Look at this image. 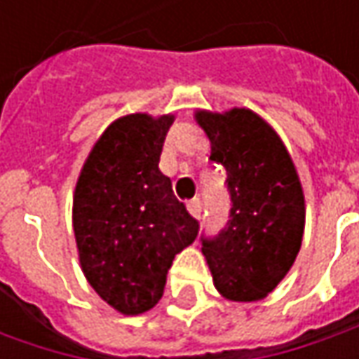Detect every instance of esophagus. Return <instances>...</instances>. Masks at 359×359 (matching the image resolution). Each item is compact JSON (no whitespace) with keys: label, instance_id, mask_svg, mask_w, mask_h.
Listing matches in <instances>:
<instances>
[{"label":"esophagus","instance_id":"obj_1","mask_svg":"<svg viewBox=\"0 0 359 359\" xmlns=\"http://www.w3.org/2000/svg\"><path fill=\"white\" fill-rule=\"evenodd\" d=\"M187 212L194 215L196 219L201 215V200L200 198H194L191 201H187Z\"/></svg>","mask_w":359,"mask_h":359}]
</instances>
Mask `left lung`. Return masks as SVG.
I'll list each match as a JSON object with an SVG mask.
<instances>
[{"label": "left lung", "instance_id": "8db88e82", "mask_svg": "<svg viewBox=\"0 0 359 359\" xmlns=\"http://www.w3.org/2000/svg\"><path fill=\"white\" fill-rule=\"evenodd\" d=\"M212 156L228 172V228L203 240L215 290L229 302H259L285 278L302 248L306 200L278 131L248 107L196 109Z\"/></svg>", "mask_w": 359, "mask_h": 359}]
</instances>
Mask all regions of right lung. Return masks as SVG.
I'll return each instance as SVG.
<instances>
[{
    "label": "right lung",
    "instance_id": "right-lung-1",
    "mask_svg": "<svg viewBox=\"0 0 359 359\" xmlns=\"http://www.w3.org/2000/svg\"><path fill=\"white\" fill-rule=\"evenodd\" d=\"M173 119L130 114L111 121L77 177L72 219L79 266L123 316L158 304L173 257L198 236V222L158 168Z\"/></svg>",
    "mask_w": 359,
    "mask_h": 359
}]
</instances>
